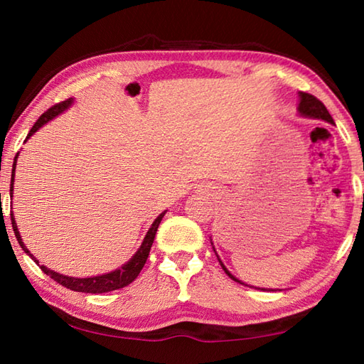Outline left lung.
Here are the masks:
<instances>
[{
	"label": "left lung",
	"instance_id": "left-lung-1",
	"mask_svg": "<svg viewBox=\"0 0 364 364\" xmlns=\"http://www.w3.org/2000/svg\"><path fill=\"white\" fill-rule=\"evenodd\" d=\"M299 97H300V103H299V107H297V109H299L300 115H304V117L319 119V120H323V122L333 123V119H331V115L328 114L327 107L323 106V103L321 102V100H318V98H316V97H314V95H311V94H306V92H300ZM218 258H219V257H218ZM219 262H220L222 269L225 270V274H227L230 278H233L235 282L244 284L242 282H239L237 278H235L233 275H231V274L228 272L227 267L222 264V261H220V259H219ZM262 291H266V289H262Z\"/></svg>",
	"mask_w": 364,
	"mask_h": 364
}]
</instances>
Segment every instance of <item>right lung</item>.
<instances>
[{
    "instance_id": "add662e5",
    "label": "right lung",
    "mask_w": 364,
    "mask_h": 364,
    "mask_svg": "<svg viewBox=\"0 0 364 364\" xmlns=\"http://www.w3.org/2000/svg\"><path fill=\"white\" fill-rule=\"evenodd\" d=\"M73 103V98H68L65 100V102H60L58 105L51 106L48 111L43 112L41 117L37 119V122L34 123V127L31 128L29 134L26 136V139H29L31 136H33L36 131L38 128H42L45 123H48L53 117H56V115H59L60 112H64L68 106H70ZM17 158L18 154L15 156V161H14V166H12V178H11V196H12V191H14V176H15V166H17ZM166 211L159 214L156 219H154L153 225L150 227V230L146 231V236L144 237V242L141 245V249H139L136 252V255L133 258H131L127 264H123L120 269L117 270H112V272L109 274H105V275H98V277H90V278H75V277H67V275H63V274H58L54 272V270L45 267V266H41V269L43 270V272L46 275H50V278H53L54 282H58L59 284L65 286L67 289H72V291H78V292H89V294H102V292H109V291H115V289H120V288H125V286H128L129 283H133L137 275L141 274V270L145 264L146 258H149V253H150V249L153 245V241H154V235H156L158 231V227L159 223L162 220V218H164ZM11 220H12V228H14V233H15V237H17V241L20 244V247L23 250H25L31 258H33L37 264L38 261L31 255V252L26 249V245L23 244L21 241V236L18 233V228H17V223H15V219H14V214H11Z\"/></svg>"
}]
</instances>
